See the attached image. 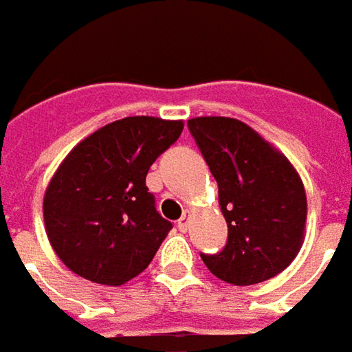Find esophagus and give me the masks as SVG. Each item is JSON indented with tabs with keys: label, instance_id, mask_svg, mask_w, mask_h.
Here are the masks:
<instances>
[{
	"label": "esophagus",
	"instance_id": "esophagus-1",
	"mask_svg": "<svg viewBox=\"0 0 352 352\" xmlns=\"http://www.w3.org/2000/svg\"><path fill=\"white\" fill-rule=\"evenodd\" d=\"M189 223H191V211H185V213H183V217L177 221V226H179V230H181V232H185V230L189 228Z\"/></svg>",
	"mask_w": 352,
	"mask_h": 352
}]
</instances>
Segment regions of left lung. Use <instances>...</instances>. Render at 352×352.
I'll list each match as a JSON object with an SVG mask.
<instances>
[{"label": "left lung", "mask_w": 352, "mask_h": 352, "mask_svg": "<svg viewBox=\"0 0 352 352\" xmlns=\"http://www.w3.org/2000/svg\"><path fill=\"white\" fill-rule=\"evenodd\" d=\"M217 181L228 243L201 256L213 276L234 286L266 282L286 270L306 236V191L296 167L252 126L230 116L187 120Z\"/></svg>", "instance_id": "left-lung-1"}]
</instances>
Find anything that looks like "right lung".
<instances>
[{"label": "right lung", "mask_w": 352, "mask_h": 352, "mask_svg": "<svg viewBox=\"0 0 352 352\" xmlns=\"http://www.w3.org/2000/svg\"><path fill=\"white\" fill-rule=\"evenodd\" d=\"M183 120L126 116L82 139L44 193V228L62 264L82 278L122 286L151 264L173 228L155 209L146 173L175 143Z\"/></svg>", "instance_id": "1"}]
</instances>
